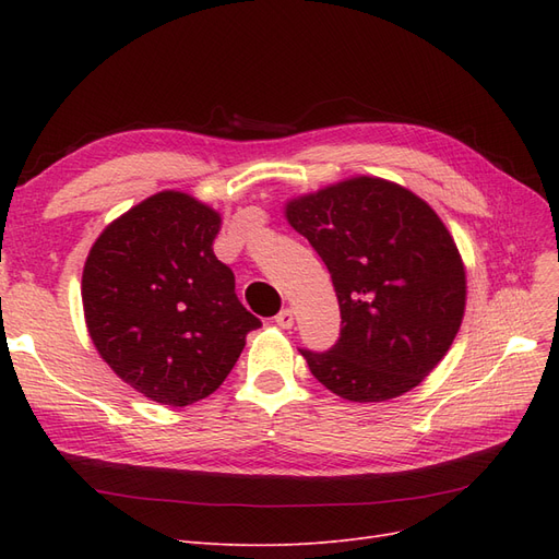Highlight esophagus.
Wrapping results in <instances>:
<instances>
[{"mask_svg":"<svg viewBox=\"0 0 559 559\" xmlns=\"http://www.w3.org/2000/svg\"><path fill=\"white\" fill-rule=\"evenodd\" d=\"M294 310L292 308H284L277 317H275V321H277V326L280 329H292L294 326Z\"/></svg>","mask_w":559,"mask_h":559,"instance_id":"esophagus-1","label":"esophagus"}]
</instances>
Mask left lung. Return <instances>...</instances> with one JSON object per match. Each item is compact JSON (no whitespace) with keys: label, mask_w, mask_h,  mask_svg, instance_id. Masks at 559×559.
<instances>
[{"label":"left lung","mask_w":559,"mask_h":559,"mask_svg":"<svg viewBox=\"0 0 559 559\" xmlns=\"http://www.w3.org/2000/svg\"><path fill=\"white\" fill-rule=\"evenodd\" d=\"M286 222L326 263L343 329L329 352L300 349L345 401L411 392L441 364L466 308V270L429 202L380 177H352L286 202Z\"/></svg>","instance_id":"1"}]
</instances>
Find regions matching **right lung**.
<instances>
[{
    "mask_svg": "<svg viewBox=\"0 0 559 559\" xmlns=\"http://www.w3.org/2000/svg\"><path fill=\"white\" fill-rule=\"evenodd\" d=\"M222 214L160 191L99 233L83 265L91 341L114 373L146 399L191 405L216 392L261 321L235 296L214 257Z\"/></svg>",
    "mask_w": 559,
    "mask_h": 559,
    "instance_id": "add662e5",
    "label": "right lung"
}]
</instances>
